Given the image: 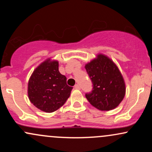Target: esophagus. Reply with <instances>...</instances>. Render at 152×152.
I'll return each instance as SVG.
<instances>
[{"mask_svg":"<svg viewBox=\"0 0 152 152\" xmlns=\"http://www.w3.org/2000/svg\"><path fill=\"white\" fill-rule=\"evenodd\" d=\"M74 88L75 89H80V86H79V85L78 84H76L74 86Z\"/></svg>","mask_w":152,"mask_h":152,"instance_id":"esophagus-1","label":"esophagus"}]
</instances>
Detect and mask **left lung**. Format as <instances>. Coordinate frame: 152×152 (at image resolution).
Listing matches in <instances>:
<instances>
[{
    "instance_id": "1",
    "label": "left lung",
    "mask_w": 152,
    "mask_h": 152,
    "mask_svg": "<svg viewBox=\"0 0 152 152\" xmlns=\"http://www.w3.org/2000/svg\"><path fill=\"white\" fill-rule=\"evenodd\" d=\"M93 83V90L86 94L87 100L101 111L116 108L124 98L126 85L117 66L109 57L99 53L85 65Z\"/></svg>"
}]
</instances>
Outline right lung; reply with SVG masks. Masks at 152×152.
<instances>
[{
  "mask_svg": "<svg viewBox=\"0 0 152 152\" xmlns=\"http://www.w3.org/2000/svg\"><path fill=\"white\" fill-rule=\"evenodd\" d=\"M73 87L58 71V61L46 59L34 71L28 83L30 102L41 111L51 113L65 104Z\"/></svg>",
  "mask_w": 152,
  "mask_h": 152,
  "instance_id": "add662e5",
  "label": "right lung"
}]
</instances>
